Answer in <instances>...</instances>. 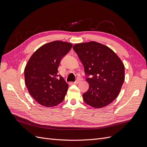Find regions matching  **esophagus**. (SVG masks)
Instances as JSON below:
<instances>
[{"label": "esophagus", "mask_w": 147, "mask_h": 147, "mask_svg": "<svg viewBox=\"0 0 147 147\" xmlns=\"http://www.w3.org/2000/svg\"><path fill=\"white\" fill-rule=\"evenodd\" d=\"M80 82H81V80H80V79H77V80L75 81V82H74L73 83H74V84H78V83H79Z\"/></svg>", "instance_id": "1"}]
</instances>
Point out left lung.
<instances>
[{
	"mask_svg": "<svg viewBox=\"0 0 147 147\" xmlns=\"http://www.w3.org/2000/svg\"><path fill=\"white\" fill-rule=\"evenodd\" d=\"M88 76V90L83 94L86 104L99 109L117 98L124 81V66L112 50L96 42L73 47Z\"/></svg>",
	"mask_w": 147,
	"mask_h": 147,
	"instance_id": "8db88e82",
	"label": "left lung"
}]
</instances>
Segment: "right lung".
I'll use <instances>...</instances> for the list:
<instances>
[{"mask_svg": "<svg viewBox=\"0 0 147 147\" xmlns=\"http://www.w3.org/2000/svg\"><path fill=\"white\" fill-rule=\"evenodd\" d=\"M72 44L56 40L45 44L31 56L24 69L25 84L38 104L51 107L64 100L68 84L58 74V67Z\"/></svg>", "mask_w": 147, "mask_h": 147, "instance_id": "1", "label": "right lung"}]
</instances>
